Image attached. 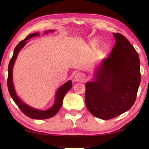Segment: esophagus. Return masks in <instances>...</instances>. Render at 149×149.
I'll use <instances>...</instances> for the list:
<instances>
[{"label": "esophagus", "instance_id": "34e87169", "mask_svg": "<svg viewBox=\"0 0 149 149\" xmlns=\"http://www.w3.org/2000/svg\"><path fill=\"white\" fill-rule=\"evenodd\" d=\"M85 74L82 72H79L75 75V80L77 82H83L85 80Z\"/></svg>", "mask_w": 149, "mask_h": 149}]
</instances>
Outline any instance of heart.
I'll return each mask as SVG.
<instances>
[{
    "label": "heart",
    "mask_w": 149,
    "mask_h": 149,
    "mask_svg": "<svg viewBox=\"0 0 149 149\" xmlns=\"http://www.w3.org/2000/svg\"><path fill=\"white\" fill-rule=\"evenodd\" d=\"M97 45H98V41H97V40H93V41L91 42V47H92L93 48L96 47Z\"/></svg>",
    "instance_id": "1"
}]
</instances>
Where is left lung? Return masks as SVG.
<instances>
[{
  "label": "left lung",
  "mask_w": 149,
  "mask_h": 149,
  "mask_svg": "<svg viewBox=\"0 0 149 149\" xmlns=\"http://www.w3.org/2000/svg\"><path fill=\"white\" fill-rule=\"evenodd\" d=\"M115 45L103 61L93 82L85 85V105L93 116L108 120L131 109L141 74L137 52L123 34L113 33Z\"/></svg>",
  "instance_id": "left-lung-1"
}]
</instances>
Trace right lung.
<instances>
[{
	"instance_id": "right-lung-1",
	"label": "right lung",
	"mask_w": 149,
	"mask_h": 149,
	"mask_svg": "<svg viewBox=\"0 0 149 149\" xmlns=\"http://www.w3.org/2000/svg\"><path fill=\"white\" fill-rule=\"evenodd\" d=\"M49 32H53V30H49ZM47 33V32H45V34ZM38 35H39V33H38V32H36L35 34L33 33L30 34V35L26 36L25 39L20 41L19 43L17 44V45L15 47V49H14L13 56H12L11 60H10L9 62V66H8L7 87L9 94L12 97V99L13 100V101L15 102V103L17 105V107H19V109L21 110L22 112L24 114V115H26L28 117L31 118V119H46L54 117V116L59 111V110L60 109L63 102V99H64L65 95H66L67 91L70 90L71 87H72V81H68V82L64 83L62 86H61L60 88L58 89V90L56 93V102H55V104L51 109L47 110V111H38L37 109L28 107V106L26 105V104L22 102L19 100V97H17V95H16L13 83V66L14 62H15V61L16 60V58H17L18 53H19L20 49H21L26 44V40L30 39V38Z\"/></svg>"
}]
</instances>
